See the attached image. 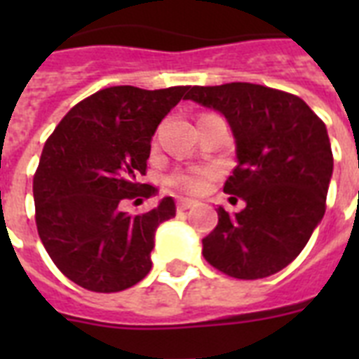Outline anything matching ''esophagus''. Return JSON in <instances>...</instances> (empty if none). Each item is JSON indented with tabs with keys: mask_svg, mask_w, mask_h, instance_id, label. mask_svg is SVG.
Instances as JSON below:
<instances>
[{
	"mask_svg": "<svg viewBox=\"0 0 359 359\" xmlns=\"http://www.w3.org/2000/svg\"><path fill=\"white\" fill-rule=\"evenodd\" d=\"M194 205H196V203L191 201V199H179V201H177V210H179V212H184V210L191 208Z\"/></svg>",
	"mask_w": 359,
	"mask_h": 359,
	"instance_id": "obj_1",
	"label": "esophagus"
}]
</instances>
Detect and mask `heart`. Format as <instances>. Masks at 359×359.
Segmentation results:
<instances>
[{
	"mask_svg": "<svg viewBox=\"0 0 359 359\" xmlns=\"http://www.w3.org/2000/svg\"><path fill=\"white\" fill-rule=\"evenodd\" d=\"M214 169L210 168H188L175 171L169 177V186H173L175 190L188 194V196H197L207 190L208 182L214 179Z\"/></svg>",
	"mask_w": 359,
	"mask_h": 359,
	"instance_id": "b5f03b06",
	"label": "heart"
}]
</instances>
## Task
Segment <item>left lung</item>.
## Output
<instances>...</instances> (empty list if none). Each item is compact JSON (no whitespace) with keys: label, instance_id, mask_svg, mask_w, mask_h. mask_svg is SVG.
Masks as SVG:
<instances>
[{"label":"left lung","instance_id":"obj_1","mask_svg":"<svg viewBox=\"0 0 359 359\" xmlns=\"http://www.w3.org/2000/svg\"><path fill=\"white\" fill-rule=\"evenodd\" d=\"M184 98L229 121L238 165L224 191L245 207L203 238V257L236 279H261L300 255L326 212L334 154L326 124L300 97L233 81L190 87Z\"/></svg>","mask_w":359,"mask_h":359}]
</instances>
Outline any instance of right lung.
<instances>
[{
	"mask_svg": "<svg viewBox=\"0 0 359 359\" xmlns=\"http://www.w3.org/2000/svg\"><path fill=\"white\" fill-rule=\"evenodd\" d=\"M186 91L108 87L76 104L44 143L33 177L36 231L53 264L83 289L119 292L151 272L154 233L175 216V201L135 216L121 203L152 194L137 179L158 124Z\"/></svg>",
	"mask_w": 359,
	"mask_h": 359,
	"instance_id": "obj_1",
	"label": "right lung"
}]
</instances>
